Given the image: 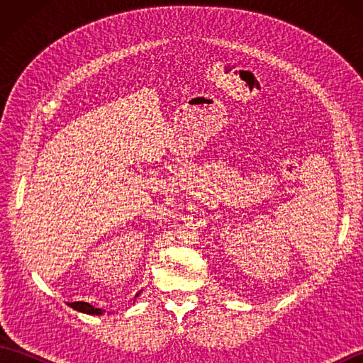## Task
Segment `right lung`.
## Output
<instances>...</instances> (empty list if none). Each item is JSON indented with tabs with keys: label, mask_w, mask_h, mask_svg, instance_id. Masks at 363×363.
Segmentation results:
<instances>
[{
	"label": "right lung",
	"mask_w": 363,
	"mask_h": 363,
	"mask_svg": "<svg viewBox=\"0 0 363 363\" xmlns=\"http://www.w3.org/2000/svg\"><path fill=\"white\" fill-rule=\"evenodd\" d=\"M70 307H73L74 311H79L84 313H90V315H101L104 311L101 309H96V307L90 306L89 303H82V301H76V303H70L68 304Z\"/></svg>",
	"instance_id": "obj_1"
}]
</instances>
